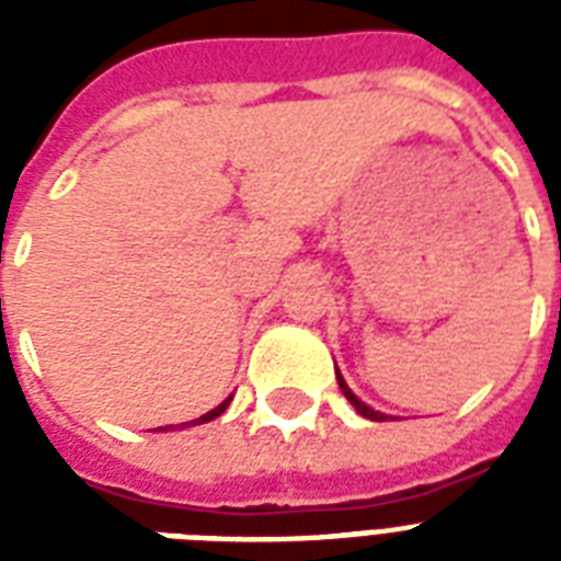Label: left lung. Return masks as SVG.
I'll return each instance as SVG.
<instances>
[{
    "label": "left lung",
    "mask_w": 561,
    "mask_h": 561,
    "mask_svg": "<svg viewBox=\"0 0 561 561\" xmlns=\"http://www.w3.org/2000/svg\"><path fill=\"white\" fill-rule=\"evenodd\" d=\"M334 375H337V383H341V392H343V396H346V399H350V404H352V408H355V410H358L360 416H364V419H373V422H383V419H387V413H381V410H373V408H369V404H364V401H360L358 396H355V392L350 390V383L343 381L341 369L334 367Z\"/></svg>",
    "instance_id": "left-lung-1"
}]
</instances>
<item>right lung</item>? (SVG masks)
Wrapping results in <instances>:
<instances>
[{"label":"right lung","instance_id":"1","mask_svg":"<svg viewBox=\"0 0 561 561\" xmlns=\"http://www.w3.org/2000/svg\"><path fill=\"white\" fill-rule=\"evenodd\" d=\"M229 401H232V396H229V399H224L218 404V408L215 410H209V413H203L201 419H192V422H183V425H178V427H192V425H203V422H211V419H218L220 413H224V410L229 408ZM157 431H174V425H169V427H157Z\"/></svg>","mask_w":561,"mask_h":561}]
</instances>
